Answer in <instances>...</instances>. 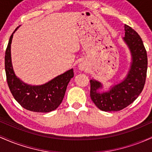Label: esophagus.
I'll return each instance as SVG.
<instances>
[{
    "label": "esophagus",
    "instance_id": "1",
    "mask_svg": "<svg viewBox=\"0 0 152 152\" xmlns=\"http://www.w3.org/2000/svg\"><path fill=\"white\" fill-rule=\"evenodd\" d=\"M78 67H79V69L81 71H83L85 69H86V66H85V64H83V63L80 64L79 66H78Z\"/></svg>",
    "mask_w": 152,
    "mask_h": 152
}]
</instances>
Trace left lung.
Returning <instances> with one entry per match:
<instances>
[{
  "instance_id": "obj_1",
  "label": "left lung",
  "mask_w": 152,
  "mask_h": 152,
  "mask_svg": "<svg viewBox=\"0 0 152 152\" xmlns=\"http://www.w3.org/2000/svg\"><path fill=\"white\" fill-rule=\"evenodd\" d=\"M124 41L132 55L130 69L126 78L111 87L109 91L99 93L102 88L99 81L91 79L90 96L95 105L104 111H118L124 109L142 93L145 84L147 71V54L139 35L130 26L124 25Z\"/></svg>"
}]
</instances>
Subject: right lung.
<instances>
[{
  "label": "right lung",
  "mask_w": 152,
  "mask_h": 152,
  "mask_svg": "<svg viewBox=\"0 0 152 152\" xmlns=\"http://www.w3.org/2000/svg\"><path fill=\"white\" fill-rule=\"evenodd\" d=\"M18 28L10 36L5 55V70L8 87L14 99L24 109L34 112H50L61 104L68 83L74 77V71L71 69L40 86L28 85L20 80L13 71L10 55L13 36Z\"/></svg>",
  "instance_id": "1"
}]
</instances>
